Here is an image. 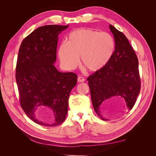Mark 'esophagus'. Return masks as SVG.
Instances as JSON below:
<instances>
[{"instance_id":"1","label":"esophagus","mask_w":156,"mask_h":156,"mask_svg":"<svg viewBox=\"0 0 156 156\" xmlns=\"http://www.w3.org/2000/svg\"><path fill=\"white\" fill-rule=\"evenodd\" d=\"M77 81L79 83H83L84 81V79L83 77H78V79H77Z\"/></svg>"}]
</instances>
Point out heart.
Listing matches in <instances>:
<instances>
[{
	"label": "heart",
	"mask_w": 156,
	"mask_h": 156,
	"mask_svg": "<svg viewBox=\"0 0 156 156\" xmlns=\"http://www.w3.org/2000/svg\"><path fill=\"white\" fill-rule=\"evenodd\" d=\"M115 49V39L108 33L80 29L70 33L66 43L58 46L57 53L66 69L75 68L81 57L84 68L90 72H98L109 62Z\"/></svg>",
	"instance_id": "1"
}]
</instances>
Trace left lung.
<instances>
[{"instance_id":"left-lung-1","label":"left lung","mask_w":156,"mask_h":156,"mask_svg":"<svg viewBox=\"0 0 156 156\" xmlns=\"http://www.w3.org/2000/svg\"><path fill=\"white\" fill-rule=\"evenodd\" d=\"M109 28L115 41L114 53L104 68L87 79L94 111L103 120H108L106 108L119 98L131 110L140 90L137 56L123 33L111 25Z\"/></svg>"}]
</instances>
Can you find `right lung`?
Here are the masks:
<instances>
[{
    "mask_svg": "<svg viewBox=\"0 0 156 156\" xmlns=\"http://www.w3.org/2000/svg\"><path fill=\"white\" fill-rule=\"evenodd\" d=\"M68 25H45L37 28L23 40L19 50L16 79L21 106L27 116L44 126H58L68 112V99L76 85L77 75L60 72L56 60L58 36ZM53 111L54 120L47 123L41 116Z\"/></svg>",
    "mask_w": 156,
    "mask_h": 156,
    "instance_id": "right-lung-1",
    "label": "right lung"
}]
</instances>
